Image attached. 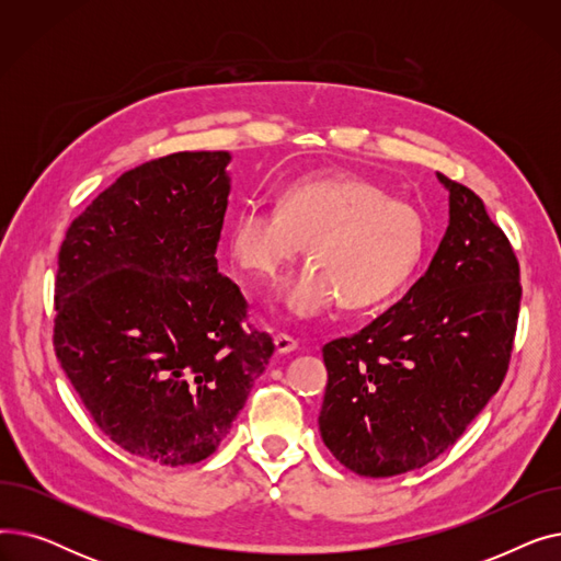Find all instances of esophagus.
Returning a JSON list of instances; mask_svg holds the SVG:
<instances>
[{
    "mask_svg": "<svg viewBox=\"0 0 561 561\" xmlns=\"http://www.w3.org/2000/svg\"><path fill=\"white\" fill-rule=\"evenodd\" d=\"M298 347V341L288 336V334H277L275 336V350L279 352V355H288V352H293Z\"/></svg>",
    "mask_w": 561,
    "mask_h": 561,
    "instance_id": "1",
    "label": "esophagus"
}]
</instances>
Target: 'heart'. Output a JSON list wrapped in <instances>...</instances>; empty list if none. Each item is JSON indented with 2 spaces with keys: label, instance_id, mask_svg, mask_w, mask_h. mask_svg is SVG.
I'll return each mask as SVG.
<instances>
[{
  "label": "heart",
  "instance_id": "b5f03b06",
  "mask_svg": "<svg viewBox=\"0 0 561 561\" xmlns=\"http://www.w3.org/2000/svg\"><path fill=\"white\" fill-rule=\"evenodd\" d=\"M425 218L414 204L350 172H316L286 184L277 206L248 202L227 227V250L252 277L271 279L307 243L311 263L288 277L277 300L309 320L339 300L368 309L391 298L416 271Z\"/></svg>",
  "mask_w": 561,
  "mask_h": 561
}]
</instances>
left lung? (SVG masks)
<instances>
[{
	"mask_svg": "<svg viewBox=\"0 0 561 561\" xmlns=\"http://www.w3.org/2000/svg\"><path fill=\"white\" fill-rule=\"evenodd\" d=\"M427 273L362 332L322 347L320 436L352 473L421 468L463 434L510 368L520 309L512 243L463 184Z\"/></svg>",
	"mask_w": 561,
	"mask_h": 561,
	"instance_id": "obj_1",
	"label": "left lung"
}]
</instances>
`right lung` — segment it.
Listing matches in <instances>:
<instances>
[{
    "label": "right lung",
    "mask_w": 561,
    "mask_h": 561,
    "mask_svg": "<svg viewBox=\"0 0 561 561\" xmlns=\"http://www.w3.org/2000/svg\"><path fill=\"white\" fill-rule=\"evenodd\" d=\"M229 159L176 152L125 172L58 252L56 357L113 444L161 466L216 453L275 350L218 273Z\"/></svg>",
    "instance_id": "obj_1"
}]
</instances>
